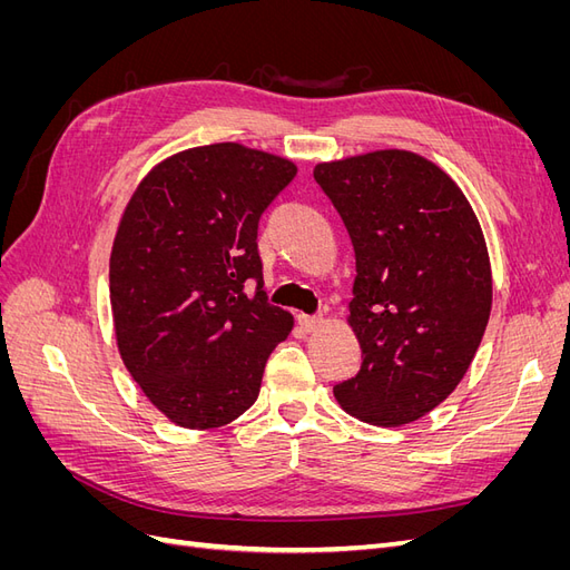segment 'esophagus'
Wrapping results in <instances>:
<instances>
[{"label": "esophagus", "instance_id": "34e87169", "mask_svg": "<svg viewBox=\"0 0 570 570\" xmlns=\"http://www.w3.org/2000/svg\"><path fill=\"white\" fill-rule=\"evenodd\" d=\"M297 323L304 333H314L323 325V316H308V314H299Z\"/></svg>", "mask_w": 570, "mask_h": 570}]
</instances>
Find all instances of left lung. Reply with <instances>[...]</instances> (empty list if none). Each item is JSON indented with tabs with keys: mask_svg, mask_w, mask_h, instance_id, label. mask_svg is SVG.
Returning a JSON list of instances; mask_svg holds the SVG:
<instances>
[{
	"mask_svg": "<svg viewBox=\"0 0 570 570\" xmlns=\"http://www.w3.org/2000/svg\"><path fill=\"white\" fill-rule=\"evenodd\" d=\"M356 254L350 325L361 368L333 387L350 416L400 428L450 396L485 335L492 271L461 187L406 149L318 164Z\"/></svg>",
	"mask_w": 570,
	"mask_h": 570,
	"instance_id": "1",
	"label": "left lung"
}]
</instances>
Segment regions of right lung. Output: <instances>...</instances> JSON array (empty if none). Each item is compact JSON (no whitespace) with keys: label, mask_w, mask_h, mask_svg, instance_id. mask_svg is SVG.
Returning <instances> with one entry per match:
<instances>
[{"label":"right lung","mask_w":570,"mask_h":570,"mask_svg":"<svg viewBox=\"0 0 570 570\" xmlns=\"http://www.w3.org/2000/svg\"><path fill=\"white\" fill-rule=\"evenodd\" d=\"M297 166L237 142L154 166L120 216L109 292L118 352L168 421L209 430L256 402L292 314L268 304L256 233Z\"/></svg>","instance_id":"1"}]
</instances>
